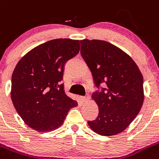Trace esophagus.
I'll return each mask as SVG.
<instances>
[{"mask_svg":"<svg viewBox=\"0 0 159 159\" xmlns=\"http://www.w3.org/2000/svg\"><path fill=\"white\" fill-rule=\"evenodd\" d=\"M89 100V96H82V97H81V100H82L83 102H87Z\"/></svg>","mask_w":159,"mask_h":159,"instance_id":"obj_1","label":"esophagus"}]
</instances>
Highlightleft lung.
<instances>
[{
	"label": "left lung",
	"mask_w": 159,
	"mask_h": 159,
	"mask_svg": "<svg viewBox=\"0 0 159 159\" xmlns=\"http://www.w3.org/2000/svg\"><path fill=\"white\" fill-rule=\"evenodd\" d=\"M81 54L93 75L96 87L92 99L99 115L89 121L91 129L101 136L124 131L139 114L144 100L143 79L133 59L117 46L102 40L81 41Z\"/></svg>",
	"instance_id": "left-lung-1"
}]
</instances>
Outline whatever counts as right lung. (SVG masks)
I'll list each match as a JSON object with an SVG mask.
<instances>
[{"label": "right lung", "mask_w": 159, "mask_h": 159, "mask_svg": "<svg viewBox=\"0 0 159 159\" xmlns=\"http://www.w3.org/2000/svg\"><path fill=\"white\" fill-rule=\"evenodd\" d=\"M80 50V41H48L28 52L15 67L11 98L17 113L33 129L47 133L61 126L78 102L65 93L63 80L66 61Z\"/></svg>", "instance_id": "add662e5"}]
</instances>
